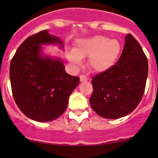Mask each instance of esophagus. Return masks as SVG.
<instances>
[{
    "instance_id": "34e87169",
    "label": "esophagus",
    "mask_w": 158,
    "mask_h": 158,
    "mask_svg": "<svg viewBox=\"0 0 158 158\" xmlns=\"http://www.w3.org/2000/svg\"><path fill=\"white\" fill-rule=\"evenodd\" d=\"M80 81L81 82L87 81H88V77L86 76H85V75H81V76H80Z\"/></svg>"
}]
</instances>
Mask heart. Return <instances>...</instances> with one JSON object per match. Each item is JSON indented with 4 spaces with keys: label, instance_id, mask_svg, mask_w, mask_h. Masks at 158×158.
<instances>
[{
    "label": "heart",
    "instance_id": "1",
    "mask_svg": "<svg viewBox=\"0 0 158 158\" xmlns=\"http://www.w3.org/2000/svg\"><path fill=\"white\" fill-rule=\"evenodd\" d=\"M122 51L117 40H110L104 35H96L77 42L74 50L68 54V58L76 67L82 64V58L89 57V66L95 72L103 73L116 64Z\"/></svg>",
    "mask_w": 158,
    "mask_h": 158
}]
</instances>
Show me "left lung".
Returning <instances> with one entry per match:
<instances>
[{"label": "left lung", "mask_w": 158, "mask_h": 158, "mask_svg": "<svg viewBox=\"0 0 158 158\" xmlns=\"http://www.w3.org/2000/svg\"><path fill=\"white\" fill-rule=\"evenodd\" d=\"M148 76V61L139 42L131 34L117 63L93 77V92L89 103L100 116L121 118L129 115L140 103Z\"/></svg>", "instance_id": "8db88e82"}]
</instances>
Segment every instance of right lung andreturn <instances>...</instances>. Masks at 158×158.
Instances as JSON below:
<instances>
[{
  "mask_svg": "<svg viewBox=\"0 0 158 158\" xmlns=\"http://www.w3.org/2000/svg\"><path fill=\"white\" fill-rule=\"evenodd\" d=\"M43 45L64 47L60 38L47 30L30 36L14 54L9 77L19 110L32 120L49 122L63 114L80 78L65 72L60 58L43 54Z\"/></svg>",
  "mask_w": 158,
  "mask_h": 158,
  "instance_id": "add662e5",
  "label": "right lung"
}]
</instances>
